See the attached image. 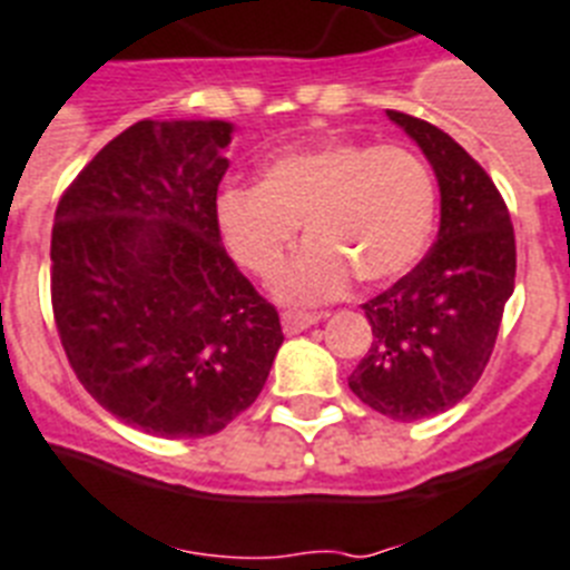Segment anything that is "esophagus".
<instances>
[{
	"label": "esophagus",
	"instance_id": "esophagus-1",
	"mask_svg": "<svg viewBox=\"0 0 570 570\" xmlns=\"http://www.w3.org/2000/svg\"><path fill=\"white\" fill-rule=\"evenodd\" d=\"M317 320L320 314L312 312H285L282 314V328H285V335H299L305 328H312Z\"/></svg>",
	"mask_w": 570,
	"mask_h": 570
}]
</instances>
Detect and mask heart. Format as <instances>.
Masks as SVG:
<instances>
[{
	"label": "heart",
	"instance_id": "1",
	"mask_svg": "<svg viewBox=\"0 0 570 570\" xmlns=\"http://www.w3.org/2000/svg\"><path fill=\"white\" fill-rule=\"evenodd\" d=\"M440 212L434 171L402 145L314 142L267 159L258 186L218 195L215 224L229 256L274 276L303 223L313 242L274 279L282 303H326L361 279L387 288L420 265Z\"/></svg>",
	"mask_w": 570,
	"mask_h": 570
}]
</instances>
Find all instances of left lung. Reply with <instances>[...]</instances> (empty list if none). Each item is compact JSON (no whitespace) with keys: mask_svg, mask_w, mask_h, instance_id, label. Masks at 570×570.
Returning <instances> with one entry per match:
<instances>
[{"mask_svg":"<svg viewBox=\"0 0 570 570\" xmlns=\"http://www.w3.org/2000/svg\"><path fill=\"white\" fill-rule=\"evenodd\" d=\"M440 186V233L411 274L364 303L373 346L350 390L390 420L445 413L478 384L515 288V235L489 174L440 127L387 110Z\"/></svg>","mask_w":570,"mask_h":570,"instance_id":"8db88e82","label":"left lung"}]
</instances>
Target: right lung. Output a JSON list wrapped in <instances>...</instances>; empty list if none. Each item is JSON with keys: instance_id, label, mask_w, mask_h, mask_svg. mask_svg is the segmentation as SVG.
Returning <instances> with one entry per match:
<instances>
[{"instance_id": "1", "label": "right lung", "mask_w": 570, "mask_h": 570, "mask_svg": "<svg viewBox=\"0 0 570 570\" xmlns=\"http://www.w3.org/2000/svg\"><path fill=\"white\" fill-rule=\"evenodd\" d=\"M233 134L224 119L136 121L55 212L51 305L66 358L116 420L166 440L227 428L285 341L215 224Z\"/></svg>"}]
</instances>
